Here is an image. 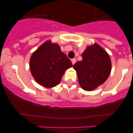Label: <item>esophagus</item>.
Returning <instances> with one entry per match:
<instances>
[{
    "label": "esophagus",
    "instance_id": "34e87169",
    "mask_svg": "<svg viewBox=\"0 0 133 133\" xmlns=\"http://www.w3.org/2000/svg\"><path fill=\"white\" fill-rule=\"evenodd\" d=\"M71 62H72L73 65H74V64H75V62H76V59H75V58H73V59H71Z\"/></svg>",
    "mask_w": 133,
    "mask_h": 133
}]
</instances>
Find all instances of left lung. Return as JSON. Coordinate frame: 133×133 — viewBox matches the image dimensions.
Returning <instances> with one entry per match:
<instances>
[{"instance_id": "8db88e82", "label": "left lung", "mask_w": 133, "mask_h": 133, "mask_svg": "<svg viewBox=\"0 0 133 133\" xmlns=\"http://www.w3.org/2000/svg\"><path fill=\"white\" fill-rule=\"evenodd\" d=\"M82 58L74 68L82 89L90 91L107 80L111 70V59L107 52L96 43L87 47Z\"/></svg>"}]
</instances>
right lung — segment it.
I'll return each mask as SVG.
<instances>
[{"label": "right lung", "mask_w": 133, "mask_h": 133, "mask_svg": "<svg viewBox=\"0 0 133 133\" xmlns=\"http://www.w3.org/2000/svg\"><path fill=\"white\" fill-rule=\"evenodd\" d=\"M72 63L62 52L60 47L51 41H46L33 53L29 61L31 73L37 83L52 88L60 83L65 70Z\"/></svg>", "instance_id": "1"}]
</instances>
